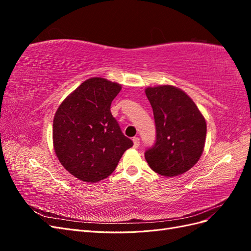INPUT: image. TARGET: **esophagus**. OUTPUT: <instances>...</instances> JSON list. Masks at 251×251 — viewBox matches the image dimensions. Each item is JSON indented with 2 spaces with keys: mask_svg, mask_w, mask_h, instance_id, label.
I'll return each instance as SVG.
<instances>
[{
  "mask_svg": "<svg viewBox=\"0 0 251 251\" xmlns=\"http://www.w3.org/2000/svg\"><path fill=\"white\" fill-rule=\"evenodd\" d=\"M133 143H134V148L137 149V148L139 147V144H140L139 138H138V137H134V138H133Z\"/></svg>",
  "mask_w": 251,
  "mask_h": 251,
  "instance_id": "1",
  "label": "esophagus"
}]
</instances>
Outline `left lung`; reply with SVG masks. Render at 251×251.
<instances>
[{
	"instance_id": "obj_1",
	"label": "left lung",
	"mask_w": 251,
	"mask_h": 251,
	"mask_svg": "<svg viewBox=\"0 0 251 251\" xmlns=\"http://www.w3.org/2000/svg\"><path fill=\"white\" fill-rule=\"evenodd\" d=\"M146 94L153 108L156 142L144 157L161 176H179L199 161L206 139V121L192 98L177 87H149Z\"/></svg>"
}]
</instances>
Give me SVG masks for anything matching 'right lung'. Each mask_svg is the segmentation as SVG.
<instances>
[{
	"mask_svg": "<svg viewBox=\"0 0 251 251\" xmlns=\"http://www.w3.org/2000/svg\"><path fill=\"white\" fill-rule=\"evenodd\" d=\"M121 85L102 77L83 81L57 108L53 119V148L74 177L98 182L116 169L133 141L121 132L111 103Z\"/></svg>",
	"mask_w": 251,
	"mask_h": 251,
	"instance_id": "add662e5",
	"label": "right lung"
}]
</instances>
